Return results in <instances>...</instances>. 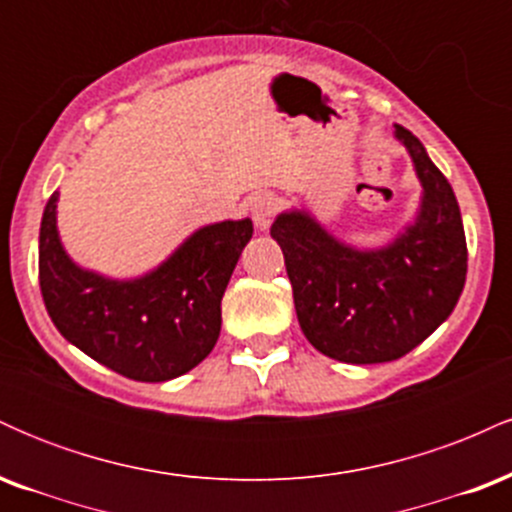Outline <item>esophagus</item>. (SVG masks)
Listing matches in <instances>:
<instances>
[{
	"label": "esophagus",
	"instance_id": "34e87169",
	"mask_svg": "<svg viewBox=\"0 0 512 512\" xmlns=\"http://www.w3.org/2000/svg\"><path fill=\"white\" fill-rule=\"evenodd\" d=\"M276 209H279V199L272 192H262V195L252 197L250 202V216L252 221H255V226L264 231V228H269V223H272V216L276 214Z\"/></svg>",
	"mask_w": 512,
	"mask_h": 512
}]
</instances>
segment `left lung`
<instances>
[{
  "label": "left lung",
  "mask_w": 512,
  "mask_h": 512,
  "mask_svg": "<svg viewBox=\"0 0 512 512\" xmlns=\"http://www.w3.org/2000/svg\"><path fill=\"white\" fill-rule=\"evenodd\" d=\"M421 182L419 209L385 245L358 248L327 231L308 207L281 211L272 238L284 252L298 325L320 354L342 363H387L448 320L467 276V240L450 182L402 125Z\"/></svg>",
  "instance_id": "obj_1"
}]
</instances>
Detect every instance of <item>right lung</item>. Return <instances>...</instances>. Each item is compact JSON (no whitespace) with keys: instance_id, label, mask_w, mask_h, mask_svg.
Wrapping results in <instances>:
<instances>
[{"instance_id":"1","label":"right lung","mask_w":512,"mask_h":512,"mask_svg":"<svg viewBox=\"0 0 512 512\" xmlns=\"http://www.w3.org/2000/svg\"><path fill=\"white\" fill-rule=\"evenodd\" d=\"M60 192L40 221V291L55 327L105 368L166 383L202 363L221 334V298L252 221H219L190 233L158 267L113 279L76 264L57 228Z\"/></svg>"}]
</instances>
